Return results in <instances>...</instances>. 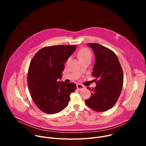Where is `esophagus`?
<instances>
[{
	"instance_id": "1",
	"label": "esophagus",
	"mask_w": 146,
	"mask_h": 146,
	"mask_svg": "<svg viewBox=\"0 0 146 146\" xmlns=\"http://www.w3.org/2000/svg\"><path fill=\"white\" fill-rule=\"evenodd\" d=\"M84 86H82V85H81V84H78L77 85V90H79V91H80V90H83V89H84Z\"/></svg>"
}]
</instances>
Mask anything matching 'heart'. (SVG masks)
<instances>
[{
	"label": "heart",
	"mask_w": 146,
	"mask_h": 146,
	"mask_svg": "<svg viewBox=\"0 0 146 146\" xmlns=\"http://www.w3.org/2000/svg\"><path fill=\"white\" fill-rule=\"evenodd\" d=\"M77 56L79 59H83L86 58H91L92 57V54L90 50L87 47H83L81 48L77 52Z\"/></svg>",
	"instance_id": "heart-1"
}]
</instances>
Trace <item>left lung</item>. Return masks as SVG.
I'll list each match as a JSON object with an SVG mask.
<instances>
[{"mask_svg": "<svg viewBox=\"0 0 146 146\" xmlns=\"http://www.w3.org/2000/svg\"><path fill=\"white\" fill-rule=\"evenodd\" d=\"M95 55L92 76L96 86L92 89L90 98L85 100L90 108L98 112L111 109L121 94L123 86V70L116 54L98 43H88Z\"/></svg>", "mask_w": 146, "mask_h": 146, "instance_id": "8db88e82", "label": "left lung"}]
</instances>
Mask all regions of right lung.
<instances>
[{
    "label": "right lung",
    "mask_w": 146,
    "mask_h": 146,
    "mask_svg": "<svg viewBox=\"0 0 146 146\" xmlns=\"http://www.w3.org/2000/svg\"><path fill=\"white\" fill-rule=\"evenodd\" d=\"M76 48V45L45 47L32 59L28 72L29 91L35 105L43 112L55 114L68 105L76 85L58 79H60L64 64Z\"/></svg>",
    "instance_id": "right-lung-1"
}]
</instances>
